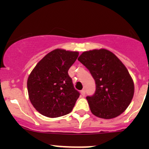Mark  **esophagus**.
Wrapping results in <instances>:
<instances>
[{"label": "esophagus", "mask_w": 149, "mask_h": 149, "mask_svg": "<svg viewBox=\"0 0 149 149\" xmlns=\"http://www.w3.org/2000/svg\"><path fill=\"white\" fill-rule=\"evenodd\" d=\"M81 96H83V97H84V96H85V94H86L85 90H84V89L81 90Z\"/></svg>", "instance_id": "esophagus-1"}]
</instances>
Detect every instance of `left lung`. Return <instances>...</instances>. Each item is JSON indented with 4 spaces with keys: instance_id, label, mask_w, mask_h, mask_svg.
I'll list each match as a JSON object with an SVG mask.
<instances>
[{
    "instance_id": "8db88e82",
    "label": "left lung",
    "mask_w": 149,
    "mask_h": 149,
    "mask_svg": "<svg viewBox=\"0 0 149 149\" xmlns=\"http://www.w3.org/2000/svg\"><path fill=\"white\" fill-rule=\"evenodd\" d=\"M78 61L95 81V93L86 97L92 114L104 119L119 116L129 106L134 94L133 79L124 64L105 49L86 51Z\"/></svg>"
}]
</instances>
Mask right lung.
I'll list each match as a JSON object with an SVG mask.
<instances>
[{"instance_id":"obj_1","label":"right lung","mask_w":149,"mask_h":149,"mask_svg":"<svg viewBox=\"0 0 149 149\" xmlns=\"http://www.w3.org/2000/svg\"><path fill=\"white\" fill-rule=\"evenodd\" d=\"M78 52L56 49L47 54L29 76V97L44 116L58 118L70 113L80 93L75 89L68 71Z\"/></svg>"}]
</instances>
